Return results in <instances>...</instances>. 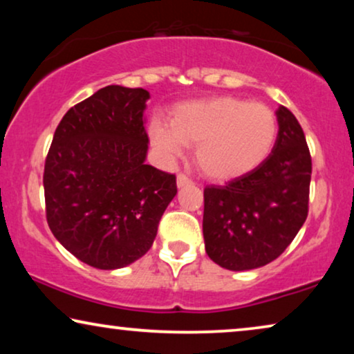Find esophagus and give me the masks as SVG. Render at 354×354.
<instances>
[{
    "label": "esophagus",
    "instance_id": "esophagus-1",
    "mask_svg": "<svg viewBox=\"0 0 354 354\" xmlns=\"http://www.w3.org/2000/svg\"><path fill=\"white\" fill-rule=\"evenodd\" d=\"M192 183V178L188 177V176H185V174H178L177 176V187L180 188V187H185V185H190Z\"/></svg>",
    "mask_w": 354,
    "mask_h": 354
}]
</instances>
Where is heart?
Here are the masks:
<instances>
[{"label": "heart", "mask_w": 354, "mask_h": 354, "mask_svg": "<svg viewBox=\"0 0 354 354\" xmlns=\"http://www.w3.org/2000/svg\"><path fill=\"white\" fill-rule=\"evenodd\" d=\"M277 130V118L266 104L221 96L180 104L171 124L154 120L149 140L166 159L180 158L187 145H196L200 171L214 180H230L264 162Z\"/></svg>", "instance_id": "heart-1"}]
</instances>
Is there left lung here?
<instances>
[{
  "label": "left lung",
  "mask_w": 354,
  "mask_h": 354,
  "mask_svg": "<svg viewBox=\"0 0 354 354\" xmlns=\"http://www.w3.org/2000/svg\"><path fill=\"white\" fill-rule=\"evenodd\" d=\"M272 153L245 176L205 188L206 253L221 268L250 270L277 259L308 217L311 154L297 118L277 109Z\"/></svg>",
  "instance_id": "8db88e82"
}]
</instances>
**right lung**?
Returning <instances> with one entry per match:
<instances>
[{
  "mask_svg": "<svg viewBox=\"0 0 354 354\" xmlns=\"http://www.w3.org/2000/svg\"><path fill=\"white\" fill-rule=\"evenodd\" d=\"M143 88L104 86L71 108L45 161L48 225L82 263L113 270L151 248L177 193L174 174L145 164Z\"/></svg>",
  "mask_w": 354,
  "mask_h": 354,
  "instance_id": "add662e5",
  "label": "right lung"
}]
</instances>
